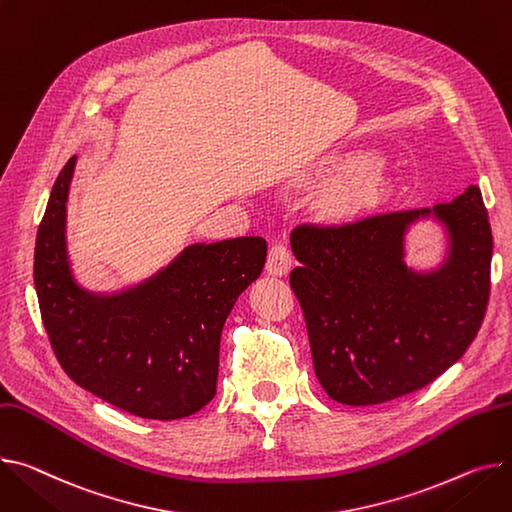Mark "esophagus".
Instances as JSON below:
<instances>
[{"label":"esophagus","mask_w":512,"mask_h":512,"mask_svg":"<svg viewBox=\"0 0 512 512\" xmlns=\"http://www.w3.org/2000/svg\"><path fill=\"white\" fill-rule=\"evenodd\" d=\"M292 267V257H290V251L284 247V245H274L269 249V255H267V274L269 276H276V278H282L286 276L288 271Z\"/></svg>","instance_id":"esophagus-1"}]
</instances>
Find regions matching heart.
I'll return each mask as SVG.
<instances>
[{
    "instance_id": "b5f03b06",
    "label": "heart",
    "mask_w": 512,
    "mask_h": 512,
    "mask_svg": "<svg viewBox=\"0 0 512 512\" xmlns=\"http://www.w3.org/2000/svg\"><path fill=\"white\" fill-rule=\"evenodd\" d=\"M354 164H356L360 173H370V170H374V166H377V158H374V156H360Z\"/></svg>"
}]
</instances>
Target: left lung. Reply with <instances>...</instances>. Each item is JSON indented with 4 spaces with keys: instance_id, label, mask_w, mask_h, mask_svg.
Wrapping results in <instances>:
<instances>
[{
    "instance_id": "left-lung-1",
    "label": "left lung",
    "mask_w": 512,
    "mask_h": 512,
    "mask_svg": "<svg viewBox=\"0 0 512 512\" xmlns=\"http://www.w3.org/2000/svg\"><path fill=\"white\" fill-rule=\"evenodd\" d=\"M432 221L441 259L418 268L406 234ZM290 286L309 329L315 374L337 403L374 405L432 383L478 335L490 296L492 230L480 189L434 208L298 226Z\"/></svg>"
}]
</instances>
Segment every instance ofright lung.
I'll list each match as a JSON object with an SVG mask.
<instances>
[{
  "instance_id": "obj_1",
  "label": "right lung",
  "mask_w": 512,
  "mask_h": 512,
  "mask_svg": "<svg viewBox=\"0 0 512 512\" xmlns=\"http://www.w3.org/2000/svg\"><path fill=\"white\" fill-rule=\"evenodd\" d=\"M78 156L59 173L34 247V288L61 368L82 389L148 420H179L218 387L220 335L263 271L259 236L193 243L148 278L94 292L67 251V199Z\"/></svg>"
}]
</instances>
